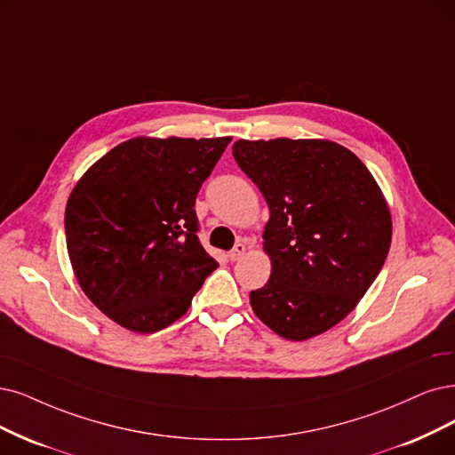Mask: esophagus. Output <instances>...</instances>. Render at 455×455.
<instances>
[{
  "label": "esophagus",
  "mask_w": 455,
  "mask_h": 455,
  "mask_svg": "<svg viewBox=\"0 0 455 455\" xmlns=\"http://www.w3.org/2000/svg\"><path fill=\"white\" fill-rule=\"evenodd\" d=\"M243 255H245V245H243V243H236V245H234V249L230 251V253H228V259H230L232 262H236V260H240Z\"/></svg>",
  "instance_id": "1"
}]
</instances>
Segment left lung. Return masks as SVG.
I'll return each mask as SVG.
<instances>
[{
	"label": "left lung",
	"mask_w": 455,
	"mask_h": 455,
	"mask_svg": "<svg viewBox=\"0 0 455 455\" xmlns=\"http://www.w3.org/2000/svg\"><path fill=\"white\" fill-rule=\"evenodd\" d=\"M232 156L270 208L264 253L272 274L249 296L260 321L289 341L339 324L377 279L392 215L367 166L324 139L236 140Z\"/></svg>",
	"instance_id": "left-lung-1"
}]
</instances>
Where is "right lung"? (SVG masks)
<instances>
[{"mask_svg": "<svg viewBox=\"0 0 455 455\" xmlns=\"http://www.w3.org/2000/svg\"><path fill=\"white\" fill-rule=\"evenodd\" d=\"M230 140L137 137L76 181L67 251L80 289L116 324L171 326L219 266L198 242L195 200Z\"/></svg>", "mask_w": 455, "mask_h": 455, "instance_id": "add662e5", "label": "right lung"}]
</instances>
